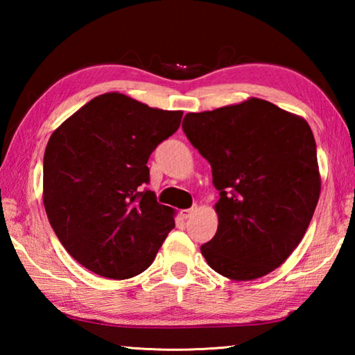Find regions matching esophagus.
<instances>
[{
  "label": "esophagus",
  "mask_w": 355,
  "mask_h": 355,
  "mask_svg": "<svg viewBox=\"0 0 355 355\" xmlns=\"http://www.w3.org/2000/svg\"><path fill=\"white\" fill-rule=\"evenodd\" d=\"M194 211H196V208L192 207V208H188V209H182V211H180V214H182L183 219H188V218H191L192 213H194Z\"/></svg>",
  "instance_id": "esophagus-1"
}]
</instances>
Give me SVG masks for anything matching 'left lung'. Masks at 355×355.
I'll use <instances>...</instances> for the list:
<instances>
[{
  "mask_svg": "<svg viewBox=\"0 0 355 355\" xmlns=\"http://www.w3.org/2000/svg\"><path fill=\"white\" fill-rule=\"evenodd\" d=\"M183 131L213 171L218 232L202 244L209 268L232 280L272 272L313 218L321 192L316 144L302 117L261 98L189 112Z\"/></svg>",
  "mask_w": 355,
  "mask_h": 355,
  "instance_id": "left-lung-1",
  "label": "left lung"
}]
</instances>
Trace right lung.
<instances>
[{"mask_svg": "<svg viewBox=\"0 0 355 355\" xmlns=\"http://www.w3.org/2000/svg\"><path fill=\"white\" fill-rule=\"evenodd\" d=\"M183 112L119 92L98 95L51 135L44 156V205L65 250L106 279H131L153 263L173 227L147 161Z\"/></svg>", "mask_w": 355, "mask_h": 355, "instance_id": "obj_1", "label": "right lung"}]
</instances>
